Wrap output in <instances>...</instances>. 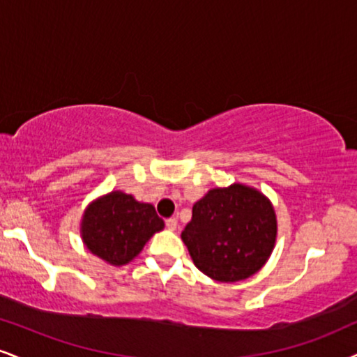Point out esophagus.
<instances>
[{
    "mask_svg": "<svg viewBox=\"0 0 357 357\" xmlns=\"http://www.w3.org/2000/svg\"><path fill=\"white\" fill-rule=\"evenodd\" d=\"M165 225H167V228H169L170 231H175V230H177V227H178L177 218H169V220H165Z\"/></svg>",
    "mask_w": 357,
    "mask_h": 357,
    "instance_id": "1",
    "label": "esophagus"
}]
</instances>
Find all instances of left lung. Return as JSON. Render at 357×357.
Returning <instances> with one entry per match:
<instances>
[{
	"label": "left lung",
	"mask_w": 357,
	"mask_h": 357,
	"mask_svg": "<svg viewBox=\"0 0 357 357\" xmlns=\"http://www.w3.org/2000/svg\"><path fill=\"white\" fill-rule=\"evenodd\" d=\"M278 235L275 206L245 183L217 187L193 205L182 240L195 266L220 283L253 276L271 257Z\"/></svg>",
	"instance_id": "obj_1"
}]
</instances>
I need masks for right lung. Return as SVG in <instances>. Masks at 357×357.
I'll return each instance as SVG.
<instances>
[{
    "mask_svg": "<svg viewBox=\"0 0 357 357\" xmlns=\"http://www.w3.org/2000/svg\"><path fill=\"white\" fill-rule=\"evenodd\" d=\"M155 206L122 190L98 197L86 206L81 220L82 243L107 265L124 266L142 252L145 243L164 230Z\"/></svg>",
    "mask_w": 357,
    "mask_h": 357,
    "instance_id": "1",
    "label": "right lung"
}]
</instances>
